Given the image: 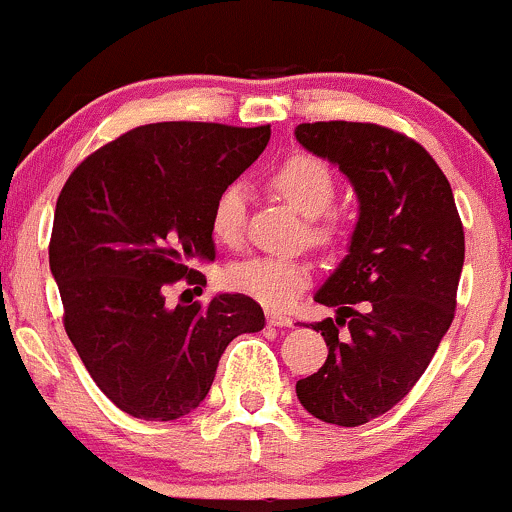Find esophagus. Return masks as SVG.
<instances>
[{"label":"esophagus","instance_id":"obj_1","mask_svg":"<svg viewBox=\"0 0 512 512\" xmlns=\"http://www.w3.org/2000/svg\"><path fill=\"white\" fill-rule=\"evenodd\" d=\"M268 324H273V327H290V324H293V317L285 315V312L271 310L268 312Z\"/></svg>","mask_w":512,"mask_h":512}]
</instances>
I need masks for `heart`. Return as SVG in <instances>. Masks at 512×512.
Wrapping results in <instances>:
<instances>
[{
	"label": "heart",
	"mask_w": 512,
	"mask_h": 512,
	"mask_svg": "<svg viewBox=\"0 0 512 512\" xmlns=\"http://www.w3.org/2000/svg\"><path fill=\"white\" fill-rule=\"evenodd\" d=\"M271 188L305 217L315 219L332 207L337 180L332 168L310 153H293L271 173ZM246 192L229 185L212 210V234L219 244L236 246L244 239ZM312 278L310 263L290 256H251L234 263L227 283L268 307H288Z\"/></svg>",
	"instance_id": "1"
}]
</instances>
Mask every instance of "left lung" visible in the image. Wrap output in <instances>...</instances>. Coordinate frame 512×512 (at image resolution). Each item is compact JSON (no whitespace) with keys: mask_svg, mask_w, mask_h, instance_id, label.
<instances>
[{"mask_svg":"<svg viewBox=\"0 0 512 512\" xmlns=\"http://www.w3.org/2000/svg\"><path fill=\"white\" fill-rule=\"evenodd\" d=\"M295 139L344 173L359 217L349 249L315 300L337 317L315 322L327 361L295 383L300 405L339 427L398 405L430 366L454 320L464 229L430 153L378 124H300ZM346 326V330L341 327Z\"/></svg>","mask_w":512,"mask_h":512,"instance_id":"8db88e82","label":"left lung"}]
</instances>
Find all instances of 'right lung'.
<instances>
[{"mask_svg":"<svg viewBox=\"0 0 512 512\" xmlns=\"http://www.w3.org/2000/svg\"><path fill=\"white\" fill-rule=\"evenodd\" d=\"M271 126H136L80 163L60 190L48 261L65 332L97 388L141 420H178L210 393L224 349L261 332V305L219 293L166 302L170 283H205L217 197L266 148Z\"/></svg>","mask_w":512,"mask_h":512,"instance_id":"right-lung-1","label":"right lung"}]
</instances>
